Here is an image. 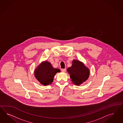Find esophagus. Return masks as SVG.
Listing matches in <instances>:
<instances>
[{"label": "esophagus", "mask_w": 123, "mask_h": 123, "mask_svg": "<svg viewBox=\"0 0 123 123\" xmlns=\"http://www.w3.org/2000/svg\"><path fill=\"white\" fill-rule=\"evenodd\" d=\"M66 70V68H62V69H61V71H62V72H65Z\"/></svg>", "instance_id": "esophagus-1"}]
</instances>
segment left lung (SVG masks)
Returning a JSON list of instances; mask_svg holds the SVG:
<instances>
[{"label":"left lung","instance_id":"8db88e82","mask_svg":"<svg viewBox=\"0 0 123 123\" xmlns=\"http://www.w3.org/2000/svg\"><path fill=\"white\" fill-rule=\"evenodd\" d=\"M72 65L67 69L71 81L76 85H79L83 82L86 81L89 76V69L80 61L74 60Z\"/></svg>","mask_w":123,"mask_h":123}]
</instances>
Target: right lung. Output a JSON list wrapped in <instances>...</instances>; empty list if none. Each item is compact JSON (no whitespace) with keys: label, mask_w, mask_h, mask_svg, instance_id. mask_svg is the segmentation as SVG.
Segmentation results:
<instances>
[{"label":"right lung","mask_w":123,"mask_h":123,"mask_svg":"<svg viewBox=\"0 0 123 123\" xmlns=\"http://www.w3.org/2000/svg\"><path fill=\"white\" fill-rule=\"evenodd\" d=\"M59 69L52 67L50 63L47 61L42 62L35 69L34 74L36 78L41 84L47 85L50 84L53 82L55 75L60 72Z\"/></svg>","instance_id":"obj_1"}]
</instances>
